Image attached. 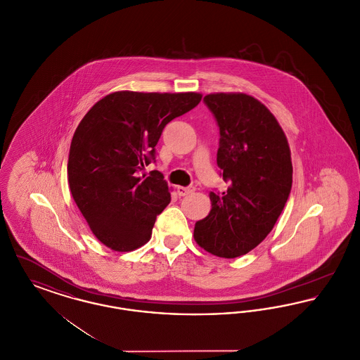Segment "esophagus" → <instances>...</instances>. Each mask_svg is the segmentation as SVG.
I'll list each match as a JSON object with an SVG mask.
<instances>
[{
	"mask_svg": "<svg viewBox=\"0 0 360 360\" xmlns=\"http://www.w3.org/2000/svg\"><path fill=\"white\" fill-rule=\"evenodd\" d=\"M176 191H178V194L179 195H188V194H191L193 191H195V188L194 186H188V188H184V186H178L176 188Z\"/></svg>",
	"mask_w": 360,
	"mask_h": 360,
	"instance_id": "obj_1",
	"label": "esophagus"
}]
</instances>
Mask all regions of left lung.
<instances>
[{
  "label": "left lung",
  "mask_w": 360,
  "mask_h": 360,
  "mask_svg": "<svg viewBox=\"0 0 360 360\" xmlns=\"http://www.w3.org/2000/svg\"><path fill=\"white\" fill-rule=\"evenodd\" d=\"M220 128L217 165L226 191H210L212 209L194 226V240L212 255L238 257L254 250L274 228L290 194L292 165L285 132L252 96L204 97Z\"/></svg>",
  "instance_id": "8db88e82"
}]
</instances>
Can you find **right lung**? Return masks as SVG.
I'll return each instance as SVG.
<instances>
[{
	"instance_id": "obj_1",
	"label": "right lung",
	"mask_w": 360,
	"mask_h": 360,
	"mask_svg": "<svg viewBox=\"0 0 360 360\" xmlns=\"http://www.w3.org/2000/svg\"><path fill=\"white\" fill-rule=\"evenodd\" d=\"M200 93L115 91L94 103L70 146V191L94 236L128 252L151 239L156 216L172 195L162 172L140 175L155 162L166 124L195 108Z\"/></svg>"
}]
</instances>
